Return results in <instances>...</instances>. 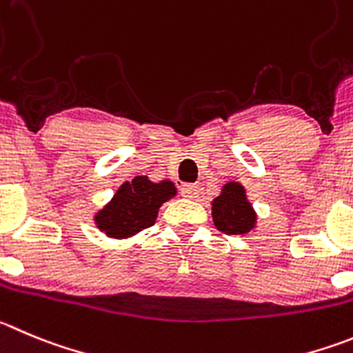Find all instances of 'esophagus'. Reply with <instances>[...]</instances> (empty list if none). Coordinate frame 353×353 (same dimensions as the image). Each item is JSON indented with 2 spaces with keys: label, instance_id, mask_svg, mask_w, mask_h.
Returning <instances> with one entry per match:
<instances>
[{
  "label": "esophagus",
  "instance_id": "1",
  "mask_svg": "<svg viewBox=\"0 0 353 353\" xmlns=\"http://www.w3.org/2000/svg\"><path fill=\"white\" fill-rule=\"evenodd\" d=\"M181 195L186 196V199H195L199 195V186L196 184H181Z\"/></svg>",
  "mask_w": 353,
  "mask_h": 353
}]
</instances>
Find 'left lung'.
<instances>
[{"label":"left lung","instance_id":"1","mask_svg":"<svg viewBox=\"0 0 353 353\" xmlns=\"http://www.w3.org/2000/svg\"><path fill=\"white\" fill-rule=\"evenodd\" d=\"M212 219L219 232L243 235L254 228L256 214L245 199V190L239 183H228L221 195L212 202Z\"/></svg>","mask_w":353,"mask_h":353}]
</instances>
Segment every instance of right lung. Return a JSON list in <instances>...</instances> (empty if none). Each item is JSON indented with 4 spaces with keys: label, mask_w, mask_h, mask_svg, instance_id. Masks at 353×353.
I'll list each match as a JSON object with an SVG mask.
<instances>
[{
    "label": "right lung",
    "mask_w": 353,
    "mask_h": 353,
    "mask_svg": "<svg viewBox=\"0 0 353 353\" xmlns=\"http://www.w3.org/2000/svg\"><path fill=\"white\" fill-rule=\"evenodd\" d=\"M176 195L170 181L151 183L146 176H137L123 183L101 212L95 216L99 230L114 239L132 236L154 225L158 209Z\"/></svg>",
    "instance_id": "1"
}]
</instances>
